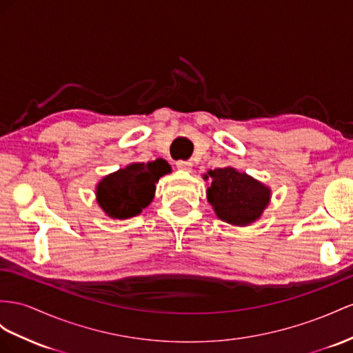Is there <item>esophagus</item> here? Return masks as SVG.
Listing matches in <instances>:
<instances>
[{"label": "esophagus", "mask_w": 353, "mask_h": 353, "mask_svg": "<svg viewBox=\"0 0 353 353\" xmlns=\"http://www.w3.org/2000/svg\"><path fill=\"white\" fill-rule=\"evenodd\" d=\"M176 167L180 171H191L192 170V162L191 161H177Z\"/></svg>", "instance_id": "1"}]
</instances>
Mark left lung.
Segmentation results:
<instances>
[{
    "label": "left lung",
    "instance_id": "8db88e82",
    "mask_svg": "<svg viewBox=\"0 0 353 353\" xmlns=\"http://www.w3.org/2000/svg\"><path fill=\"white\" fill-rule=\"evenodd\" d=\"M207 201L216 216L236 227H249L263 216L271 200V189L259 180L234 167L209 170Z\"/></svg>",
    "mask_w": 353,
    "mask_h": 353
}]
</instances>
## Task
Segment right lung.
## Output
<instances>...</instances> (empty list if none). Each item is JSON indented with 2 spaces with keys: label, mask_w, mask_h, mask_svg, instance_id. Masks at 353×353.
<instances>
[{
  "label": "right lung",
  "mask_w": 353,
  "mask_h": 353,
  "mask_svg": "<svg viewBox=\"0 0 353 353\" xmlns=\"http://www.w3.org/2000/svg\"><path fill=\"white\" fill-rule=\"evenodd\" d=\"M171 173L165 159L131 162L104 176L95 186L98 205L110 219H130L143 212L155 198L158 180Z\"/></svg>",
  "instance_id": "obj_1"
}]
</instances>
